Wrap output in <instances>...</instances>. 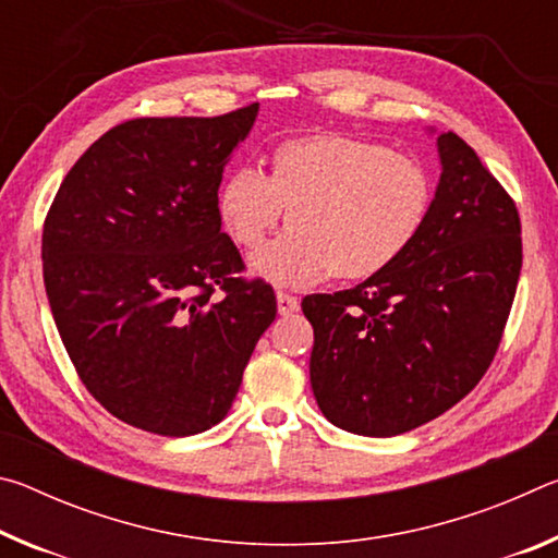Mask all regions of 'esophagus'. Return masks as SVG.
<instances>
[{
    "instance_id": "obj_1",
    "label": "esophagus",
    "mask_w": 558,
    "mask_h": 558,
    "mask_svg": "<svg viewBox=\"0 0 558 558\" xmlns=\"http://www.w3.org/2000/svg\"><path fill=\"white\" fill-rule=\"evenodd\" d=\"M276 300H278V313L282 317H288V315L298 313V310H300V300L295 295H290V292H282L280 290L278 295H276Z\"/></svg>"
}]
</instances>
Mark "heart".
<instances>
[{
  "label": "heart",
  "mask_w": 558,
  "mask_h": 558,
  "mask_svg": "<svg viewBox=\"0 0 558 558\" xmlns=\"http://www.w3.org/2000/svg\"><path fill=\"white\" fill-rule=\"evenodd\" d=\"M270 177L241 165L221 182L219 219L241 248H258L290 209L288 233L251 258L272 286L329 276L369 280L405 256L428 219L433 186L418 159L349 135L290 137Z\"/></svg>",
  "instance_id": "b5f03b06"
}]
</instances>
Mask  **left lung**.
I'll list each match as a JSON object with an SVG mask.
<instances>
[{"mask_svg":"<svg viewBox=\"0 0 558 558\" xmlns=\"http://www.w3.org/2000/svg\"><path fill=\"white\" fill-rule=\"evenodd\" d=\"M440 179L418 239L381 276L307 295L310 384L337 428L401 436L475 389L522 270L514 202L465 140L440 132Z\"/></svg>","mask_w":558,"mask_h":558,"instance_id":"left-lung-1","label":"left lung"}]
</instances>
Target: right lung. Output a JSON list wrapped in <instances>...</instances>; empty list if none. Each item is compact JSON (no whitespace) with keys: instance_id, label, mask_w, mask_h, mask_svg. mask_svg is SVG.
I'll list each match as a JSON object with an SVG mask.
<instances>
[{"instance_id":"right-lung-1","label":"right lung","mask_w":558,"mask_h":558,"mask_svg":"<svg viewBox=\"0 0 558 558\" xmlns=\"http://www.w3.org/2000/svg\"><path fill=\"white\" fill-rule=\"evenodd\" d=\"M256 118L258 102L122 122L71 167L46 216L44 286L65 352L93 399L135 428L179 438L223 421L276 319L268 282L235 278L243 260L216 209Z\"/></svg>"}]
</instances>
